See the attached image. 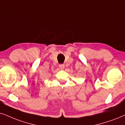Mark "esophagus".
Returning a JSON list of instances; mask_svg holds the SVG:
<instances>
[{
	"label": "esophagus",
	"mask_w": 125,
	"mask_h": 125,
	"mask_svg": "<svg viewBox=\"0 0 125 125\" xmlns=\"http://www.w3.org/2000/svg\"><path fill=\"white\" fill-rule=\"evenodd\" d=\"M59 68H60V69H61V70L64 69V64H60L59 65Z\"/></svg>",
	"instance_id": "34e87169"
}]
</instances>
